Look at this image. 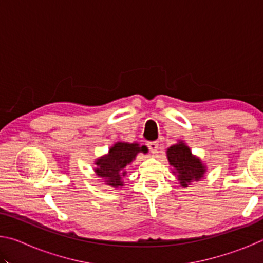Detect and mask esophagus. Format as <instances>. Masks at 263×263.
I'll return each mask as SVG.
<instances>
[{
  "instance_id": "esophagus-1",
  "label": "esophagus",
  "mask_w": 263,
  "mask_h": 263,
  "mask_svg": "<svg viewBox=\"0 0 263 263\" xmlns=\"http://www.w3.org/2000/svg\"><path fill=\"white\" fill-rule=\"evenodd\" d=\"M147 146H148V148H149V151L151 152H152L153 154L154 153H157L158 152V148H159V144L157 141H152V142H148L147 144Z\"/></svg>"
}]
</instances>
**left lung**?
<instances>
[{
  "label": "left lung",
  "mask_w": 263,
  "mask_h": 263,
  "mask_svg": "<svg viewBox=\"0 0 263 263\" xmlns=\"http://www.w3.org/2000/svg\"><path fill=\"white\" fill-rule=\"evenodd\" d=\"M166 155L172 173L176 176L181 186L188 188L193 182L201 181L206 173V164L191 153V149L183 140L168 147Z\"/></svg>",
  "instance_id": "8db88e82"
}]
</instances>
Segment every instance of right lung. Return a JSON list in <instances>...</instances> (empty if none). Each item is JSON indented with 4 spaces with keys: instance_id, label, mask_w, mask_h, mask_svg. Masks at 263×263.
<instances>
[{
    "instance_id": "right-lung-1",
    "label": "right lung",
    "mask_w": 263,
    "mask_h": 263,
    "mask_svg": "<svg viewBox=\"0 0 263 263\" xmlns=\"http://www.w3.org/2000/svg\"><path fill=\"white\" fill-rule=\"evenodd\" d=\"M147 152L146 146H140L137 142L117 141L109 148L108 153L95 160L94 172L104 184L115 189L123 188L126 167L135 161L138 154Z\"/></svg>"
}]
</instances>
